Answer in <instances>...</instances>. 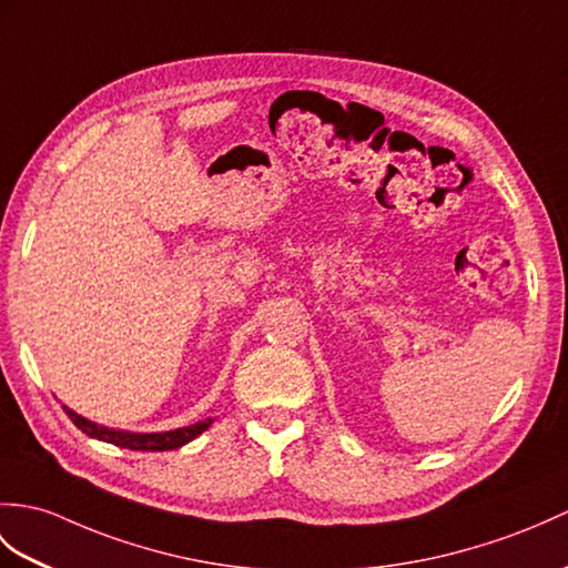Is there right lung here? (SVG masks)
Listing matches in <instances>:
<instances>
[{
    "mask_svg": "<svg viewBox=\"0 0 568 568\" xmlns=\"http://www.w3.org/2000/svg\"><path fill=\"white\" fill-rule=\"evenodd\" d=\"M64 414L72 418V424L91 435V438L103 440V443H113L118 447H128V450H144V453H160V450H176V447L191 443L193 438H197L213 420H197L193 426L186 428H176V430H166V433H121V430H111V428H103L91 424V420L82 418L79 414H74L72 408L62 406Z\"/></svg>",
    "mask_w": 568,
    "mask_h": 568,
    "instance_id": "1",
    "label": "right lung"
}]
</instances>
